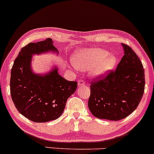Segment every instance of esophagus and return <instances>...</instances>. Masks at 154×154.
<instances>
[{"mask_svg":"<svg viewBox=\"0 0 154 154\" xmlns=\"http://www.w3.org/2000/svg\"><path fill=\"white\" fill-rule=\"evenodd\" d=\"M85 85V82L83 79H79L78 81V86L79 87H81V86Z\"/></svg>","mask_w":154,"mask_h":154,"instance_id":"esophagus-1","label":"esophagus"}]
</instances>
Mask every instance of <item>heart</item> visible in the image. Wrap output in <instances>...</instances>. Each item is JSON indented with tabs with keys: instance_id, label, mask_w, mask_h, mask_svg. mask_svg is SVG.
Instances as JSON below:
<instances>
[{
	"instance_id": "obj_1",
	"label": "heart",
	"mask_w": 154,
	"mask_h": 154,
	"mask_svg": "<svg viewBox=\"0 0 154 154\" xmlns=\"http://www.w3.org/2000/svg\"><path fill=\"white\" fill-rule=\"evenodd\" d=\"M109 56L108 51L101 49H85L74 54L72 61L77 69L88 70L95 66V75H104L113 69L116 63L115 56Z\"/></svg>"
}]
</instances>
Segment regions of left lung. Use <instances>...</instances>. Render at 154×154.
I'll return each instance as SVG.
<instances>
[{
  "mask_svg": "<svg viewBox=\"0 0 154 154\" xmlns=\"http://www.w3.org/2000/svg\"><path fill=\"white\" fill-rule=\"evenodd\" d=\"M122 45L125 54L116 69L97 76L91 82L88 107L98 119H125L135 110L143 95L142 62L131 47Z\"/></svg>",
  "mask_w": 154,
  "mask_h": 154,
  "instance_id": "obj_1",
  "label": "left lung"
}]
</instances>
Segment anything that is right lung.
Masks as SVG:
<instances>
[{
  "instance_id": "obj_1",
  "label": "right lung",
  "mask_w": 154,
  "mask_h": 154,
  "mask_svg": "<svg viewBox=\"0 0 154 154\" xmlns=\"http://www.w3.org/2000/svg\"><path fill=\"white\" fill-rule=\"evenodd\" d=\"M56 51L52 39L29 43L23 47L11 68L10 93L18 111L34 122H46L61 116L66 100L77 88L76 81H68L53 70L47 75L33 74L32 55Z\"/></svg>"
}]
</instances>
